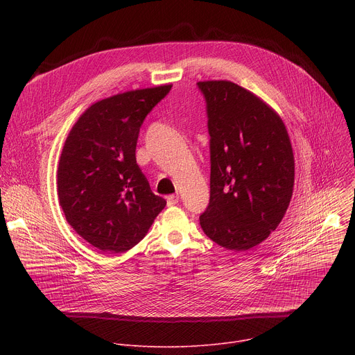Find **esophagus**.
<instances>
[{
  "mask_svg": "<svg viewBox=\"0 0 355 355\" xmlns=\"http://www.w3.org/2000/svg\"><path fill=\"white\" fill-rule=\"evenodd\" d=\"M178 202H180V196H178V195H170V196H167V205H168V207L177 205Z\"/></svg>",
  "mask_w": 355,
  "mask_h": 355,
  "instance_id": "esophagus-1",
  "label": "esophagus"
}]
</instances>
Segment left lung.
Returning a JSON list of instances; mask_svg holds the SVG:
<instances>
[{
    "label": "left lung",
    "mask_w": 355,
    "mask_h": 355,
    "mask_svg": "<svg viewBox=\"0 0 355 355\" xmlns=\"http://www.w3.org/2000/svg\"><path fill=\"white\" fill-rule=\"evenodd\" d=\"M205 98L211 198L199 223L227 250L260 244L282 220L295 180L292 146L282 119L232 81H199Z\"/></svg>",
    "instance_id": "8db88e82"
}]
</instances>
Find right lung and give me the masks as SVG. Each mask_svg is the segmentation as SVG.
<instances>
[{
	"label": "right lung",
	"mask_w": 355,
	"mask_h": 355,
	"mask_svg": "<svg viewBox=\"0 0 355 355\" xmlns=\"http://www.w3.org/2000/svg\"><path fill=\"white\" fill-rule=\"evenodd\" d=\"M170 89L160 85L98 101L66 139L58 170L60 207L70 226L99 250L136 245L167 204L139 168L136 144L146 116Z\"/></svg>",
	"instance_id": "obj_1"
}]
</instances>
